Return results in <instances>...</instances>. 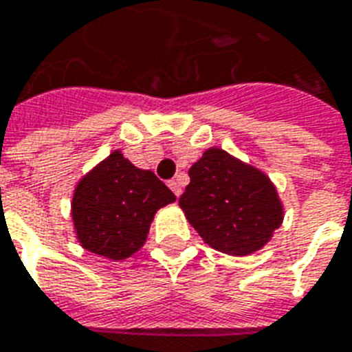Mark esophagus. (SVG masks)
<instances>
[{"label":"esophagus","mask_w":352,"mask_h":352,"mask_svg":"<svg viewBox=\"0 0 352 352\" xmlns=\"http://www.w3.org/2000/svg\"><path fill=\"white\" fill-rule=\"evenodd\" d=\"M168 187H170V189H173V192L176 196H179L182 195V184H179V179L176 178V179H170V182H168Z\"/></svg>","instance_id":"34e87169"}]
</instances>
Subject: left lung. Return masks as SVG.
<instances>
[{
  "label": "left lung",
  "instance_id": "left-lung-1",
  "mask_svg": "<svg viewBox=\"0 0 352 352\" xmlns=\"http://www.w3.org/2000/svg\"><path fill=\"white\" fill-rule=\"evenodd\" d=\"M189 178L179 207L204 242L219 252L250 255L283 224V204L268 176L222 148H207Z\"/></svg>",
  "mask_w": 352,
  "mask_h": 352
}]
</instances>
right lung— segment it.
<instances>
[{
	"label": "right lung",
	"instance_id": "1",
	"mask_svg": "<svg viewBox=\"0 0 352 352\" xmlns=\"http://www.w3.org/2000/svg\"><path fill=\"white\" fill-rule=\"evenodd\" d=\"M176 196L152 170L111 152L75 187L72 217L84 250L122 261L143 246L157 209Z\"/></svg>",
	"mask_w": 352,
	"mask_h": 352
}]
</instances>
